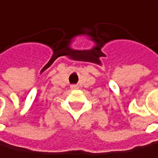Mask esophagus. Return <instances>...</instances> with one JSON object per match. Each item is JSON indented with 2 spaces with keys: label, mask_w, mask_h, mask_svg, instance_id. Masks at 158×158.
Listing matches in <instances>:
<instances>
[{
  "label": "esophagus",
  "mask_w": 158,
  "mask_h": 158,
  "mask_svg": "<svg viewBox=\"0 0 158 158\" xmlns=\"http://www.w3.org/2000/svg\"><path fill=\"white\" fill-rule=\"evenodd\" d=\"M71 89H77L78 88V86L77 85H71V87H70Z\"/></svg>",
  "instance_id": "esophagus-1"
}]
</instances>
